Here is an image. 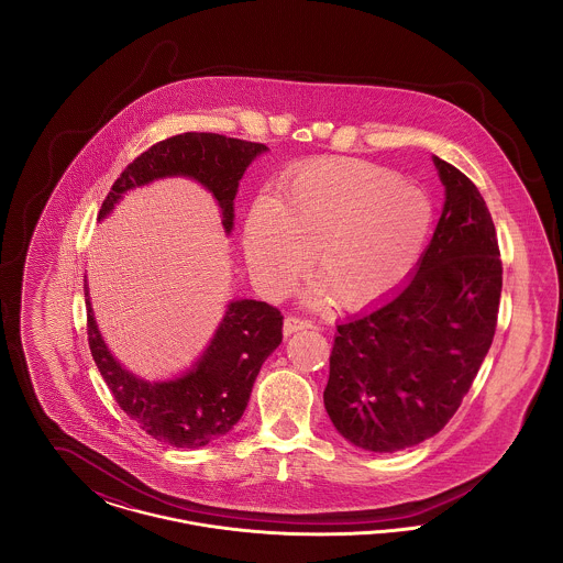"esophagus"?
Segmentation results:
<instances>
[{"instance_id":"1","label":"esophagus","mask_w":563,"mask_h":563,"mask_svg":"<svg viewBox=\"0 0 563 563\" xmlns=\"http://www.w3.org/2000/svg\"><path fill=\"white\" fill-rule=\"evenodd\" d=\"M301 329H312V322L299 319V317H287L285 319V324H283V333L285 335H291V333L301 331Z\"/></svg>"}]
</instances>
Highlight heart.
<instances>
[{
	"label": "heart",
	"instance_id": "obj_1",
	"mask_svg": "<svg viewBox=\"0 0 563 563\" xmlns=\"http://www.w3.org/2000/svg\"><path fill=\"white\" fill-rule=\"evenodd\" d=\"M427 191L358 161L306 164L278 196H260L244 221V257L255 283L285 294L314 266L342 306L393 294L420 264L432 232Z\"/></svg>",
	"mask_w": 563,
	"mask_h": 563
}]
</instances>
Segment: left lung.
Masks as SVG:
<instances>
[{
    "mask_svg": "<svg viewBox=\"0 0 563 563\" xmlns=\"http://www.w3.org/2000/svg\"><path fill=\"white\" fill-rule=\"evenodd\" d=\"M445 205L416 274L338 324L324 409L352 445L393 454L443 429L492 346L503 262L477 186L432 156Z\"/></svg>",
    "mask_w": 563,
    "mask_h": 563,
    "instance_id": "8db88e82",
    "label": "left lung"
}]
</instances>
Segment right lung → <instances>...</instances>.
<instances>
[{
	"mask_svg": "<svg viewBox=\"0 0 563 563\" xmlns=\"http://www.w3.org/2000/svg\"><path fill=\"white\" fill-rule=\"evenodd\" d=\"M266 150L264 143L214 133L164 139L122 170L103 200L99 221L129 189L164 177H189L213 194L221 223L230 234L239 181L246 166ZM84 297L90 352L113 399L150 437L173 448L198 450L234 429L264 361L283 342L278 308L266 301L236 299L230 301L211 344L189 372L168 382H147L126 372L111 356L97 329L88 285H84Z\"/></svg>",
	"mask_w": 563,
	"mask_h": 563,
	"instance_id": "1",
	"label": "right lung"
}]
</instances>
